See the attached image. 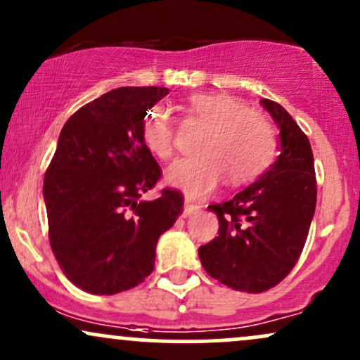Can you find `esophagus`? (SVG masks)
Returning a JSON list of instances; mask_svg holds the SVG:
<instances>
[{"instance_id": "obj_1", "label": "esophagus", "mask_w": 360, "mask_h": 360, "mask_svg": "<svg viewBox=\"0 0 360 360\" xmlns=\"http://www.w3.org/2000/svg\"><path fill=\"white\" fill-rule=\"evenodd\" d=\"M200 208H201L200 205H194V203H189V201H186L184 210H183V217H191V214L196 213Z\"/></svg>"}]
</instances>
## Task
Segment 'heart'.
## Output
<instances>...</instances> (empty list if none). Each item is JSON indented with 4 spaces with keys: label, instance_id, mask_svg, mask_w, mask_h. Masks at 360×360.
Wrapping results in <instances>:
<instances>
[{
    "label": "heart",
    "instance_id": "1",
    "mask_svg": "<svg viewBox=\"0 0 360 360\" xmlns=\"http://www.w3.org/2000/svg\"><path fill=\"white\" fill-rule=\"evenodd\" d=\"M188 117L205 123L196 143L198 155L181 159L166 171L172 188L193 198L206 196L220 184L240 186L255 179L276 155V130L266 115L252 110L240 98L226 93H200L189 98ZM142 140L159 159L176 148V127L171 110L155 105L143 117Z\"/></svg>",
    "mask_w": 360,
    "mask_h": 360
}]
</instances>
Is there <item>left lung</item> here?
I'll list each match as a JSON object with an SVG mask.
<instances>
[{"mask_svg": "<svg viewBox=\"0 0 360 360\" xmlns=\"http://www.w3.org/2000/svg\"><path fill=\"white\" fill-rule=\"evenodd\" d=\"M279 130V155L230 201L210 205L220 232L198 249L201 266L225 286L245 292L274 288L298 262L316 206L313 152L279 103L260 100Z\"/></svg>", "mask_w": 360, "mask_h": 360, "instance_id": "1", "label": "left lung"}]
</instances>
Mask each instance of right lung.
<instances>
[{"label": "right lung", "mask_w": 360, "mask_h": 360, "mask_svg": "<svg viewBox=\"0 0 360 360\" xmlns=\"http://www.w3.org/2000/svg\"><path fill=\"white\" fill-rule=\"evenodd\" d=\"M167 88H118L77 110L65 122L45 172L49 238L74 286L117 295L154 271L157 240L183 213V196L155 186L160 167L142 140L148 108Z\"/></svg>", "instance_id": "1"}]
</instances>
